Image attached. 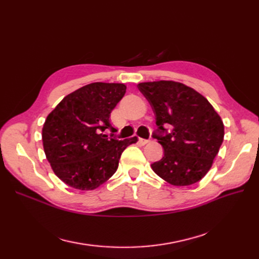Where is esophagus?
<instances>
[{"instance_id": "34e87169", "label": "esophagus", "mask_w": 259, "mask_h": 259, "mask_svg": "<svg viewBox=\"0 0 259 259\" xmlns=\"http://www.w3.org/2000/svg\"><path fill=\"white\" fill-rule=\"evenodd\" d=\"M138 142H139V144L140 145H146V144H148L149 142H150V140H148V139H144V138H139V140H138Z\"/></svg>"}]
</instances>
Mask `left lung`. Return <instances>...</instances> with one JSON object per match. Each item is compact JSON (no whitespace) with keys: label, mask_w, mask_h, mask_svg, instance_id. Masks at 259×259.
<instances>
[{"label":"left lung","mask_w":259,"mask_h":259,"mask_svg":"<svg viewBox=\"0 0 259 259\" xmlns=\"http://www.w3.org/2000/svg\"><path fill=\"white\" fill-rule=\"evenodd\" d=\"M150 103L156 125L165 136L154 135L164 156L151 164L154 173L173 186H190L204 177L221 148L225 126L222 117L199 92L175 81L138 84Z\"/></svg>","instance_id":"obj_1"}]
</instances>
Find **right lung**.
<instances>
[{"label": "right lung", "mask_w": 259, "mask_h": 259, "mask_svg": "<svg viewBox=\"0 0 259 259\" xmlns=\"http://www.w3.org/2000/svg\"><path fill=\"white\" fill-rule=\"evenodd\" d=\"M123 83H91L70 93L48 115L42 140L52 169L66 185L77 190H94L117 169L124 149L137 143L105 134L116 130L110 113L122 99Z\"/></svg>", "instance_id": "1"}]
</instances>
